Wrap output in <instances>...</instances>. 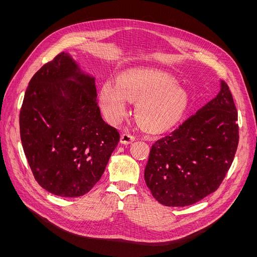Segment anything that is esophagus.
I'll return each mask as SVG.
<instances>
[{
  "instance_id": "34e87169",
  "label": "esophagus",
  "mask_w": 257,
  "mask_h": 257,
  "mask_svg": "<svg viewBox=\"0 0 257 257\" xmlns=\"http://www.w3.org/2000/svg\"><path fill=\"white\" fill-rule=\"evenodd\" d=\"M134 141V137L130 133H121L120 134V143L123 145H129Z\"/></svg>"
}]
</instances>
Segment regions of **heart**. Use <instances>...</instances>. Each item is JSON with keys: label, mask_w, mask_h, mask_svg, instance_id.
Segmentation results:
<instances>
[{"label": "heart", "mask_w": 257, "mask_h": 257, "mask_svg": "<svg viewBox=\"0 0 257 257\" xmlns=\"http://www.w3.org/2000/svg\"><path fill=\"white\" fill-rule=\"evenodd\" d=\"M128 101H137L134 116L143 128L161 131L183 114L188 93L173 76L159 71L127 72L117 78V83L105 81L100 90V103L108 118L114 123L123 118Z\"/></svg>", "instance_id": "obj_1"}]
</instances>
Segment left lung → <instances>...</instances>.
Segmentation results:
<instances>
[{"label": "left lung", "mask_w": 257, "mask_h": 257, "mask_svg": "<svg viewBox=\"0 0 257 257\" xmlns=\"http://www.w3.org/2000/svg\"><path fill=\"white\" fill-rule=\"evenodd\" d=\"M237 111L228 85L168 136L155 142L145 181L160 204L192 205L218 190L238 144Z\"/></svg>", "instance_id": "8db88e82"}]
</instances>
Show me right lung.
Here are the masks:
<instances>
[{
  "instance_id": "obj_1",
  "label": "right lung",
  "mask_w": 257,
  "mask_h": 257,
  "mask_svg": "<svg viewBox=\"0 0 257 257\" xmlns=\"http://www.w3.org/2000/svg\"><path fill=\"white\" fill-rule=\"evenodd\" d=\"M20 132L35 180L49 193L66 198L91 190L119 141L117 130L101 116L94 78L64 52L30 80Z\"/></svg>"
}]
</instances>
